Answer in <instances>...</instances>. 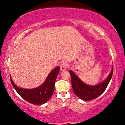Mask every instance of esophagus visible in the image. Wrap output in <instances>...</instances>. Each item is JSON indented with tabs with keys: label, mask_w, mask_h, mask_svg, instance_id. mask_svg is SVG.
Here are the masks:
<instances>
[{
	"label": "esophagus",
	"mask_w": 125,
	"mask_h": 125,
	"mask_svg": "<svg viewBox=\"0 0 125 125\" xmlns=\"http://www.w3.org/2000/svg\"><path fill=\"white\" fill-rule=\"evenodd\" d=\"M67 63L63 62L61 64V66H60V69H61V70L62 71L65 70L66 69V67H67Z\"/></svg>",
	"instance_id": "obj_1"
}]
</instances>
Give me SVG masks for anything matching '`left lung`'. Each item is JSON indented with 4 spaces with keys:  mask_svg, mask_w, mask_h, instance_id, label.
Masks as SVG:
<instances>
[{
    "mask_svg": "<svg viewBox=\"0 0 125 125\" xmlns=\"http://www.w3.org/2000/svg\"><path fill=\"white\" fill-rule=\"evenodd\" d=\"M71 75V84L73 91L78 97L83 101H90L100 96L105 90L112 77L113 67L109 75L104 82L95 86L87 85L79 79L72 71H70Z\"/></svg>",
    "mask_w": 125,
    "mask_h": 125,
    "instance_id": "left-lung-1",
    "label": "left lung"
}]
</instances>
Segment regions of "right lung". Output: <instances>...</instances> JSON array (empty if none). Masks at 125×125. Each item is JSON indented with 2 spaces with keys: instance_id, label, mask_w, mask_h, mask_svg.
Instances as JSON below:
<instances>
[{
  "instance_id": "right-lung-1",
  "label": "right lung",
  "mask_w": 125,
  "mask_h": 125,
  "mask_svg": "<svg viewBox=\"0 0 125 125\" xmlns=\"http://www.w3.org/2000/svg\"><path fill=\"white\" fill-rule=\"evenodd\" d=\"M60 68L56 67L50 72L46 81L41 86L33 89H24L18 87L11 78V82L15 90L27 102L34 104H42L47 102L52 95L54 86Z\"/></svg>"
}]
</instances>
